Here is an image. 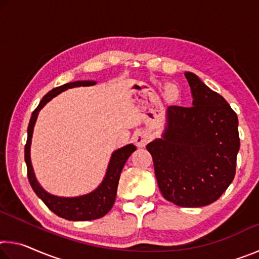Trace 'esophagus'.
I'll list each match as a JSON object with an SVG mask.
<instances>
[{
    "label": "esophagus",
    "mask_w": 259,
    "mask_h": 259,
    "mask_svg": "<svg viewBox=\"0 0 259 259\" xmlns=\"http://www.w3.org/2000/svg\"><path fill=\"white\" fill-rule=\"evenodd\" d=\"M134 139H135V143L137 144V146L144 147L148 143V140H150V136H148V134H146L145 131L139 130L135 134Z\"/></svg>",
    "instance_id": "34e87169"
}]
</instances>
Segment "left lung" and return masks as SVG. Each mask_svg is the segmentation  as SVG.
Instances as JSON below:
<instances>
[{
	"label": "left lung",
	"mask_w": 259,
	"mask_h": 259,
	"mask_svg": "<svg viewBox=\"0 0 259 259\" xmlns=\"http://www.w3.org/2000/svg\"><path fill=\"white\" fill-rule=\"evenodd\" d=\"M193 106H169L162 138L147 144L160 191L179 207H203L221 198L235 176L238 116L221 95L191 72Z\"/></svg>",
	"instance_id": "8db88e82"
}]
</instances>
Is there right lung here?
Masks as SVG:
<instances>
[{
  "mask_svg": "<svg viewBox=\"0 0 259 259\" xmlns=\"http://www.w3.org/2000/svg\"><path fill=\"white\" fill-rule=\"evenodd\" d=\"M96 84V81H75L57 87L49 91L35 108L30 116L28 129H27V142L25 145V162L27 164V176L30 186L36 195L40 198L45 204L57 216L67 219V221H93V219L100 218L106 214L112 209L114 201H115L117 185L122 169L129 159L131 153L136 151V146L133 144L123 146L116 150L112 154L111 161L108 163L106 175L102 184L89 194L75 196V198H60L49 194L43 190L40 184L36 181L34 175V170L30 162V144H32V136L35 122H36L38 112L41 108L50 100L59 95L63 91L74 87H89Z\"/></svg>",
  "mask_w": 259,
  "mask_h": 259,
  "instance_id": "add662e5",
  "label": "right lung"
}]
</instances>
